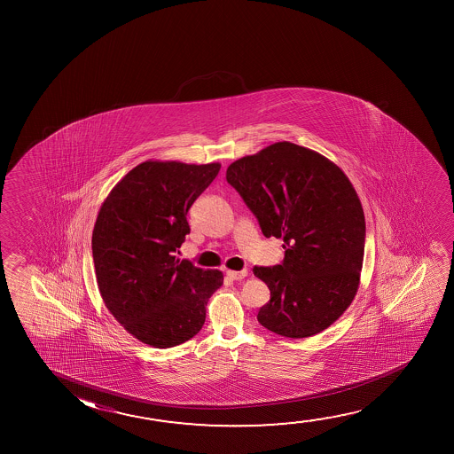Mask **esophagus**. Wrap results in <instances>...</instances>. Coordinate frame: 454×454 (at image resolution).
<instances>
[{"label":"esophagus","instance_id":"esophagus-1","mask_svg":"<svg viewBox=\"0 0 454 454\" xmlns=\"http://www.w3.org/2000/svg\"><path fill=\"white\" fill-rule=\"evenodd\" d=\"M226 276L232 280L245 279V278L248 276V270H242V271H232V270H228V271H226Z\"/></svg>","mask_w":454,"mask_h":454}]
</instances>
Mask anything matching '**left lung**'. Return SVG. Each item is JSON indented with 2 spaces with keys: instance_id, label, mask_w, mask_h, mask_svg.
Masks as SVG:
<instances>
[{
  "instance_id": "left-lung-1",
  "label": "left lung",
  "mask_w": 454,
  "mask_h": 454,
  "mask_svg": "<svg viewBox=\"0 0 454 454\" xmlns=\"http://www.w3.org/2000/svg\"><path fill=\"white\" fill-rule=\"evenodd\" d=\"M226 180L286 259L255 267L270 288L257 313L265 329L309 338L330 327L360 286L366 223L348 175L315 150L282 141L230 164Z\"/></svg>"
}]
</instances>
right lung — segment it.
Instances as JSON below:
<instances>
[{
    "label": "right lung",
    "mask_w": 454,
    "mask_h": 454,
    "mask_svg": "<svg viewBox=\"0 0 454 454\" xmlns=\"http://www.w3.org/2000/svg\"><path fill=\"white\" fill-rule=\"evenodd\" d=\"M220 162L149 161L131 168L100 206L93 230L100 296L122 327L152 348L197 335L223 273L175 253L189 234L187 211L220 172Z\"/></svg>",
    "instance_id": "1"
}]
</instances>
